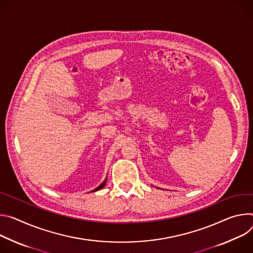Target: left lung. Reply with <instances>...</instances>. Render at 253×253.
I'll list each match as a JSON object with an SVG mask.
<instances>
[{"label":"left lung","mask_w":253,"mask_h":253,"mask_svg":"<svg viewBox=\"0 0 253 253\" xmlns=\"http://www.w3.org/2000/svg\"><path fill=\"white\" fill-rule=\"evenodd\" d=\"M158 189H160V188H158Z\"/></svg>","instance_id":"left-lung-1"}]
</instances>
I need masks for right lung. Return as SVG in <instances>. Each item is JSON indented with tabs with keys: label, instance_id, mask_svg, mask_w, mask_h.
I'll use <instances>...</instances> for the list:
<instances>
[{
	"label": "right lung",
	"instance_id": "right-lung-1",
	"mask_svg": "<svg viewBox=\"0 0 253 253\" xmlns=\"http://www.w3.org/2000/svg\"><path fill=\"white\" fill-rule=\"evenodd\" d=\"M106 180H107V177H106V178H105V180H104V181H103V182H102V183H101V184H100V185H99V186H98V187H97V188H95V189H94V190H93V191H91V192H95V191H98V190H100V189H102V188H103V187H104V186H105V183H106Z\"/></svg>",
	"mask_w": 253,
	"mask_h": 253
}]
</instances>
